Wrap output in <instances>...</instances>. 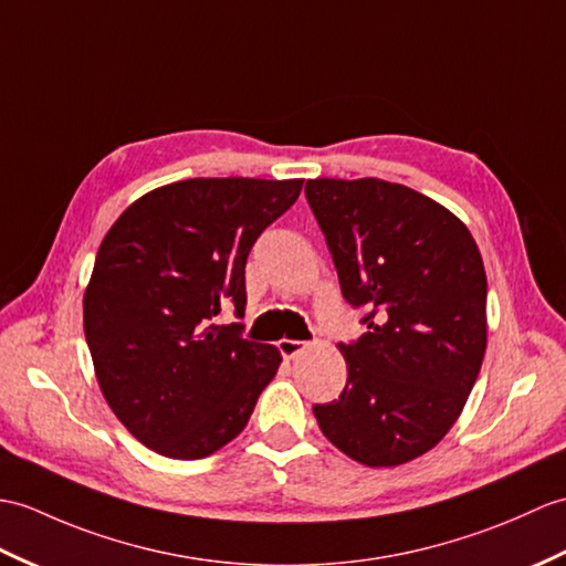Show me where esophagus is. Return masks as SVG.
Returning a JSON list of instances; mask_svg holds the SVG:
<instances>
[{
  "mask_svg": "<svg viewBox=\"0 0 566 566\" xmlns=\"http://www.w3.org/2000/svg\"><path fill=\"white\" fill-rule=\"evenodd\" d=\"M277 347H280L284 359H296L298 354L308 347V343H301V339H286V337H282L280 343H277Z\"/></svg>",
  "mask_w": 566,
  "mask_h": 566,
  "instance_id": "esophagus-1",
  "label": "esophagus"
}]
</instances>
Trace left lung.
Segmentation results:
<instances>
[{
	"mask_svg": "<svg viewBox=\"0 0 566 566\" xmlns=\"http://www.w3.org/2000/svg\"><path fill=\"white\" fill-rule=\"evenodd\" d=\"M306 200L366 331L339 345L347 386L313 405L327 441L369 468L433 449L488 349V277L465 223L398 182L315 178Z\"/></svg>",
	"mask_w": 566,
	"mask_h": 566,
	"instance_id": "obj_1",
	"label": "left lung"
}]
</instances>
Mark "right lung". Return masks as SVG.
<instances>
[{
  "mask_svg": "<svg viewBox=\"0 0 566 566\" xmlns=\"http://www.w3.org/2000/svg\"><path fill=\"white\" fill-rule=\"evenodd\" d=\"M304 180L190 178L120 214L84 294L103 398L147 449L197 461L239 437L280 369L272 345L217 325L245 311V260Z\"/></svg>",
  "mask_w": 566,
  "mask_h": 566,
  "instance_id": "1",
  "label": "right lung"
}]
</instances>
